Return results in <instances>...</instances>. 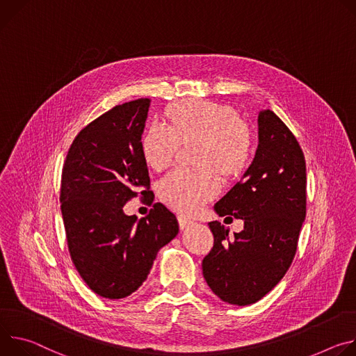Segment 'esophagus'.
Wrapping results in <instances>:
<instances>
[{
	"label": "esophagus",
	"instance_id": "esophagus-1",
	"mask_svg": "<svg viewBox=\"0 0 356 356\" xmlns=\"http://www.w3.org/2000/svg\"><path fill=\"white\" fill-rule=\"evenodd\" d=\"M178 223H179V229H181V230L193 226V222L189 220V219H186V218H184V216H178Z\"/></svg>",
	"mask_w": 356,
	"mask_h": 356
}]
</instances>
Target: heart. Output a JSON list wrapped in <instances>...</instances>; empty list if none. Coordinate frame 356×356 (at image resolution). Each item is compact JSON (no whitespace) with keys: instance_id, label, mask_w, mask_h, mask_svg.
I'll return each mask as SVG.
<instances>
[{"instance_id":"heart-1","label":"heart","mask_w":356,"mask_h":356,"mask_svg":"<svg viewBox=\"0 0 356 356\" xmlns=\"http://www.w3.org/2000/svg\"><path fill=\"white\" fill-rule=\"evenodd\" d=\"M167 129L152 126L141 138L148 168L164 171L178 145L195 144V170L174 171L158 184L164 204L181 213H193L219 192V178H241L250 161L252 134L234 107L202 99L175 102L165 108Z\"/></svg>"}]
</instances>
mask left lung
Instances as JSON below:
<instances>
[{
    "label": "left lung",
    "mask_w": 356,
    "mask_h": 356,
    "mask_svg": "<svg viewBox=\"0 0 356 356\" xmlns=\"http://www.w3.org/2000/svg\"><path fill=\"white\" fill-rule=\"evenodd\" d=\"M257 124L250 167L213 207L219 216L243 219L245 227L230 236L220 222H209L213 248L202 261L211 290L233 305L259 301L284 277L307 211L305 160L297 138L268 108L259 113Z\"/></svg>",
    "instance_id": "1"
}]
</instances>
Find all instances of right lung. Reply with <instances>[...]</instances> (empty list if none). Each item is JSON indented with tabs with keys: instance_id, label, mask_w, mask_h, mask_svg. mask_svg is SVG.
Segmentation results:
<instances>
[{
	"instance_id": "obj_1",
	"label": "right lung",
	"mask_w": 356,
	"mask_h": 356,
	"mask_svg": "<svg viewBox=\"0 0 356 356\" xmlns=\"http://www.w3.org/2000/svg\"><path fill=\"white\" fill-rule=\"evenodd\" d=\"M149 99L118 104L73 140L62 170L60 209L70 259L97 296L118 300L145 282L158 250L178 234L172 212L156 202L145 218L124 213L148 198L141 134Z\"/></svg>"
}]
</instances>
